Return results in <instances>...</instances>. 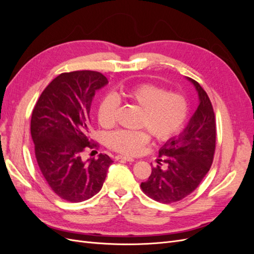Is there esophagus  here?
Listing matches in <instances>:
<instances>
[{
  "label": "esophagus",
  "instance_id": "34e87169",
  "mask_svg": "<svg viewBox=\"0 0 254 254\" xmlns=\"http://www.w3.org/2000/svg\"><path fill=\"white\" fill-rule=\"evenodd\" d=\"M115 159H117L118 161L119 160H121V161H128V162H132V161H134L133 158L128 157V156H123V155H118L117 157H115Z\"/></svg>",
  "mask_w": 254,
  "mask_h": 254
}]
</instances>
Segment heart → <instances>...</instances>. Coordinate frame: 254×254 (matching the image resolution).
<instances>
[{
	"label": "heart",
	"mask_w": 254,
	"mask_h": 254,
	"mask_svg": "<svg viewBox=\"0 0 254 254\" xmlns=\"http://www.w3.org/2000/svg\"><path fill=\"white\" fill-rule=\"evenodd\" d=\"M119 99L142 108L137 126L145 128L157 141H167L178 133L189 118V102L179 92H167L150 82H141L121 88L115 92ZM118 99L106 94L97 107V121L103 127H111L115 122ZM149 142L145 130H117L108 135V145L124 155H137Z\"/></svg>",
	"instance_id": "b5f03b06"
}]
</instances>
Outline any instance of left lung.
Segmentation results:
<instances>
[{"label":"left lung","instance_id":"1","mask_svg":"<svg viewBox=\"0 0 254 254\" xmlns=\"http://www.w3.org/2000/svg\"><path fill=\"white\" fill-rule=\"evenodd\" d=\"M199 95V106L188 127L159 150L158 164L151 168L141 189L153 200L172 203L182 200L197 189L210 171L216 147V121L209 96L196 80L189 78Z\"/></svg>","mask_w":254,"mask_h":254}]
</instances>
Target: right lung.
<instances>
[{"mask_svg":"<svg viewBox=\"0 0 254 254\" xmlns=\"http://www.w3.org/2000/svg\"><path fill=\"white\" fill-rule=\"evenodd\" d=\"M108 83L96 71L63 73L43 90L36 103L30 134L42 176L61 199L80 202L102 190L113 161L99 153L83 161L82 152L97 144L90 139V107L95 91Z\"/></svg>","mask_w":254,"mask_h":254,"instance_id":"right-lung-1","label":"right lung"}]
</instances>
